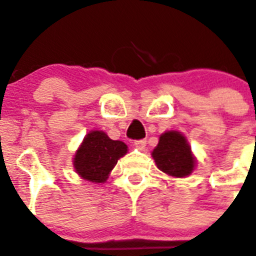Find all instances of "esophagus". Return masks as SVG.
I'll list each match as a JSON object with an SVG mask.
<instances>
[{"instance_id": "esophagus-1", "label": "esophagus", "mask_w": 256, "mask_h": 256, "mask_svg": "<svg viewBox=\"0 0 256 256\" xmlns=\"http://www.w3.org/2000/svg\"><path fill=\"white\" fill-rule=\"evenodd\" d=\"M134 146H135L136 148H138V150H144L146 146V140H138L134 142Z\"/></svg>"}]
</instances>
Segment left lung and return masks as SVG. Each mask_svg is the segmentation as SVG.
Here are the masks:
<instances>
[{"label": "left lung", "instance_id": "obj_1", "mask_svg": "<svg viewBox=\"0 0 256 256\" xmlns=\"http://www.w3.org/2000/svg\"><path fill=\"white\" fill-rule=\"evenodd\" d=\"M151 156L158 170L170 178H186L196 168V158L188 138L180 131L170 130L161 134Z\"/></svg>", "mask_w": 256, "mask_h": 256}]
</instances>
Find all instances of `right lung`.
Masks as SVG:
<instances>
[{"instance_id": "obj_1", "label": "right lung", "mask_w": 256, "mask_h": 256, "mask_svg": "<svg viewBox=\"0 0 256 256\" xmlns=\"http://www.w3.org/2000/svg\"><path fill=\"white\" fill-rule=\"evenodd\" d=\"M128 145L120 140H111L101 130H92L84 138L74 155V168L81 178L102 184L110 176L118 158L128 154Z\"/></svg>"}]
</instances>
